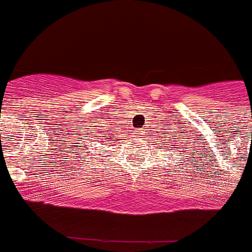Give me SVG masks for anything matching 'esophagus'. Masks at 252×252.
I'll use <instances>...</instances> for the list:
<instances>
[{"instance_id": "34e87169", "label": "esophagus", "mask_w": 252, "mask_h": 252, "mask_svg": "<svg viewBox=\"0 0 252 252\" xmlns=\"http://www.w3.org/2000/svg\"><path fill=\"white\" fill-rule=\"evenodd\" d=\"M140 132H141V131H140L139 128H137V130H135V136H139Z\"/></svg>"}]
</instances>
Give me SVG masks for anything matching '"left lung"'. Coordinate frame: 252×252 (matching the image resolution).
<instances>
[{"mask_svg": "<svg viewBox=\"0 0 252 252\" xmlns=\"http://www.w3.org/2000/svg\"><path fill=\"white\" fill-rule=\"evenodd\" d=\"M162 145H164V142H162ZM159 148H160V146H159Z\"/></svg>", "mask_w": 252, "mask_h": 252, "instance_id": "obj_1", "label": "left lung"}]
</instances>
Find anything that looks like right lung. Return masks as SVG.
<instances>
[{
  "mask_svg": "<svg viewBox=\"0 0 252 252\" xmlns=\"http://www.w3.org/2000/svg\"><path fill=\"white\" fill-rule=\"evenodd\" d=\"M101 127H103V126H101ZM115 130H111V128H106V130L103 131H98V132H94L91 136V135H88V136H82L81 135V140H79V148H82V151H83L84 154H87V155H90L91 153H95V151L98 150L99 148H103V146H106L107 144H113V142H110V141H116L115 140V132H113ZM92 146L93 148L94 146L96 148L94 149H91L90 146ZM94 151L92 152V150Z\"/></svg>",
  "mask_w": 252,
  "mask_h": 252,
  "instance_id": "right-lung-1",
  "label": "right lung"
}]
</instances>
